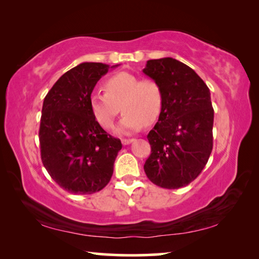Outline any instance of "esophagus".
<instances>
[{"instance_id":"esophagus-1","label":"esophagus","mask_w":259,"mask_h":259,"mask_svg":"<svg viewBox=\"0 0 259 259\" xmlns=\"http://www.w3.org/2000/svg\"><path fill=\"white\" fill-rule=\"evenodd\" d=\"M133 142H134L133 138H123V139H122V144H123V145H129V144L133 143Z\"/></svg>"}]
</instances>
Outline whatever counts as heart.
Segmentation results:
<instances>
[{
	"mask_svg": "<svg viewBox=\"0 0 259 259\" xmlns=\"http://www.w3.org/2000/svg\"><path fill=\"white\" fill-rule=\"evenodd\" d=\"M105 93L96 91L90 96V108L95 119L105 129L115 124L120 105L124 111L119 130L131 133L152 124L160 116L163 96L159 83L152 78L139 80L134 74L121 72L104 83Z\"/></svg>",
	"mask_w": 259,
	"mask_h": 259,
	"instance_id": "obj_1",
	"label": "heart"
}]
</instances>
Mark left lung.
Returning a JSON list of instances; mask_svg holds the SVG:
<instances>
[{
    "mask_svg": "<svg viewBox=\"0 0 259 259\" xmlns=\"http://www.w3.org/2000/svg\"><path fill=\"white\" fill-rule=\"evenodd\" d=\"M143 72L163 96L159 121L147 135L151 154L144 170L153 184L176 190L194 181L211 154L210 91L191 67L170 57L148 60Z\"/></svg>",
    "mask_w": 259,
    "mask_h": 259,
    "instance_id": "1",
    "label": "left lung"
}]
</instances>
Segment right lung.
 Listing matches in <instances>:
<instances>
[{
  "label": "right lung",
  "instance_id": "add662e5",
  "mask_svg": "<svg viewBox=\"0 0 259 259\" xmlns=\"http://www.w3.org/2000/svg\"><path fill=\"white\" fill-rule=\"evenodd\" d=\"M108 68L102 63L77 65L58 78L43 102L42 163L63 190L74 194L103 190L122 148L121 140L99 125L90 108L91 93Z\"/></svg>",
  "mask_w": 259,
  "mask_h": 259
}]
</instances>
